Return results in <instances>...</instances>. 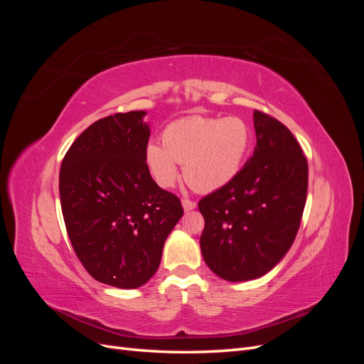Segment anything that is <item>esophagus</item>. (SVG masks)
Returning <instances> with one entry per match:
<instances>
[{"mask_svg": "<svg viewBox=\"0 0 364 364\" xmlns=\"http://www.w3.org/2000/svg\"><path fill=\"white\" fill-rule=\"evenodd\" d=\"M182 206L185 211H191V209L196 208V202H193L190 199H182Z\"/></svg>", "mask_w": 364, "mask_h": 364, "instance_id": "1", "label": "esophagus"}]
</instances>
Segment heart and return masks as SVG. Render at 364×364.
Instances as JSON below:
<instances>
[{
    "label": "heart",
    "mask_w": 364,
    "mask_h": 364,
    "mask_svg": "<svg viewBox=\"0 0 364 364\" xmlns=\"http://www.w3.org/2000/svg\"><path fill=\"white\" fill-rule=\"evenodd\" d=\"M250 127L238 117H186L162 132V144L149 142L146 165L162 188L173 186L183 164V176L197 191H215L232 181L246 158Z\"/></svg>",
    "instance_id": "heart-1"
}]
</instances>
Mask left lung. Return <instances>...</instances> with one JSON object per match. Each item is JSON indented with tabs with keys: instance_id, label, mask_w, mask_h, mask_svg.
I'll list each match as a JSON object with an SVG mask.
<instances>
[{
	"instance_id": "8db88e82",
	"label": "left lung",
	"mask_w": 364,
	"mask_h": 364,
	"mask_svg": "<svg viewBox=\"0 0 364 364\" xmlns=\"http://www.w3.org/2000/svg\"><path fill=\"white\" fill-rule=\"evenodd\" d=\"M257 146L235 178L205 196L200 249L206 266L230 282L261 278L291 247L306 200L308 162L281 121L253 112Z\"/></svg>"
}]
</instances>
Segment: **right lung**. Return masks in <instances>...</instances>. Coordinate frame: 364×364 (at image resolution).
Instances as JSON below:
<instances>
[{"label": "right lung", "mask_w": 364, "mask_h": 364, "mask_svg": "<svg viewBox=\"0 0 364 364\" xmlns=\"http://www.w3.org/2000/svg\"><path fill=\"white\" fill-rule=\"evenodd\" d=\"M144 111L109 115L83 130L59 174L62 214L77 258L97 281L136 289L156 273L178 196L159 188L146 165Z\"/></svg>", "instance_id": "right-lung-1"}]
</instances>
